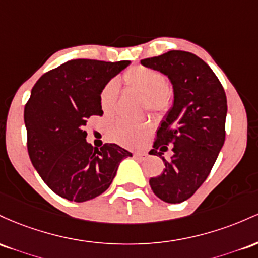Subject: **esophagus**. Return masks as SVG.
Segmentation results:
<instances>
[{"instance_id": "34e87169", "label": "esophagus", "mask_w": 258, "mask_h": 258, "mask_svg": "<svg viewBox=\"0 0 258 258\" xmlns=\"http://www.w3.org/2000/svg\"><path fill=\"white\" fill-rule=\"evenodd\" d=\"M146 156H147V153H145V152H135L134 153L135 158H145Z\"/></svg>"}]
</instances>
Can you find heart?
Returning <instances> with one entry per match:
<instances>
[{
  "instance_id": "1",
  "label": "heart",
  "mask_w": 258,
  "mask_h": 258,
  "mask_svg": "<svg viewBox=\"0 0 258 258\" xmlns=\"http://www.w3.org/2000/svg\"><path fill=\"white\" fill-rule=\"evenodd\" d=\"M124 84L132 90L143 95V107L153 113H167L173 105L174 92L166 83L161 72L144 66H135L123 74ZM119 96V85L115 80H109L100 94V106L103 114L111 117L114 114ZM152 123L150 120L118 119L111 124L108 137L111 141L130 149L141 147L152 134Z\"/></svg>"
}]
</instances>
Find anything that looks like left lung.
Listing matches in <instances>:
<instances>
[{"label":"left lung","instance_id":"left-lung-1","mask_svg":"<svg viewBox=\"0 0 258 258\" xmlns=\"http://www.w3.org/2000/svg\"><path fill=\"white\" fill-rule=\"evenodd\" d=\"M141 63L168 75L174 88V105L150 152L162 157L164 168L150 186L164 202L180 204L204 184L224 144L225 91L210 66L191 52L172 50ZM169 144L173 156L166 160L161 153Z\"/></svg>","mask_w":258,"mask_h":258}]
</instances>
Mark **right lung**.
I'll list each match as a JSON object with an SVG mask.
<instances>
[{"label":"right lung","mask_w":258,"mask_h":258,"mask_svg":"<svg viewBox=\"0 0 258 258\" xmlns=\"http://www.w3.org/2000/svg\"><path fill=\"white\" fill-rule=\"evenodd\" d=\"M129 60L72 59L37 80L24 107L27 147L45 184L60 198L84 202L105 192L132 153L115 144L86 143V123L102 115L100 94Z\"/></svg>","instance_id":"obj_1"}]
</instances>
